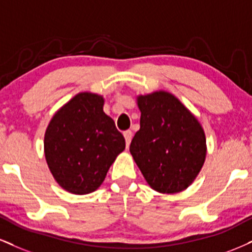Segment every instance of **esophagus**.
<instances>
[{"label":"esophagus","mask_w":252,"mask_h":252,"mask_svg":"<svg viewBox=\"0 0 252 252\" xmlns=\"http://www.w3.org/2000/svg\"><path fill=\"white\" fill-rule=\"evenodd\" d=\"M123 135H124V138H126V148H129L130 142H131V138H132V132L130 131V130H126V131L123 132Z\"/></svg>","instance_id":"obj_1"}]
</instances>
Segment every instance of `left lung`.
Returning <instances> with one entry per match:
<instances>
[{
    "mask_svg": "<svg viewBox=\"0 0 252 252\" xmlns=\"http://www.w3.org/2000/svg\"><path fill=\"white\" fill-rule=\"evenodd\" d=\"M141 128L130 154L145 181L160 193L186 190L201 171L207 141L201 123L168 92L137 96Z\"/></svg>",
    "mask_w": 252,
    "mask_h": 252,
    "instance_id": "obj_1",
    "label": "left lung"
}]
</instances>
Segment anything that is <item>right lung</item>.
<instances>
[{
    "mask_svg": "<svg viewBox=\"0 0 252 252\" xmlns=\"http://www.w3.org/2000/svg\"><path fill=\"white\" fill-rule=\"evenodd\" d=\"M104 98L80 93L56 111L44 135L50 172L66 191L86 195L98 189L126 139L103 111Z\"/></svg>",
    "mask_w": 252,
    "mask_h": 252,
    "instance_id": "add662e5",
    "label": "right lung"
}]
</instances>
